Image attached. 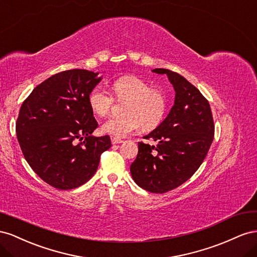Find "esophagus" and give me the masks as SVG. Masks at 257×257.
Listing matches in <instances>:
<instances>
[{"label":"esophagus","instance_id":"obj_1","mask_svg":"<svg viewBox=\"0 0 257 257\" xmlns=\"http://www.w3.org/2000/svg\"><path fill=\"white\" fill-rule=\"evenodd\" d=\"M111 141H112V144H119V143L122 142L121 139L115 138V137H112V138H111Z\"/></svg>","mask_w":257,"mask_h":257}]
</instances>
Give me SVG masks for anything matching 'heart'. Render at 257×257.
Instances as JSON below:
<instances>
[{
	"instance_id": "heart-1",
	"label": "heart",
	"mask_w": 257,
	"mask_h": 257,
	"mask_svg": "<svg viewBox=\"0 0 257 257\" xmlns=\"http://www.w3.org/2000/svg\"><path fill=\"white\" fill-rule=\"evenodd\" d=\"M112 94L116 100H126L122 106L123 116L112 117L102 124L104 134L115 138H126L141 127L151 130L163 120L167 101L165 94L136 76H123L111 85ZM111 94L101 87H96L88 96V104L91 111L105 116L113 105Z\"/></svg>"
}]
</instances>
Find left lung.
Segmentation results:
<instances>
[{
	"instance_id": "left-lung-1",
	"label": "left lung",
	"mask_w": 257,
	"mask_h": 257,
	"mask_svg": "<svg viewBox=\"0 0 257 257\" xmlns=\"http://www.w3.org/2000/svg\"><path fill=\"white\" fill-rule=\"evenodd\" d=\"M167 74L175 90L174 105L166 119L139 142L130 172L137 184L151 193L164 194L179 187L198 170L214 138V121L209 101L179 73L155 69Z\"/></svg>"
}]
</instances>
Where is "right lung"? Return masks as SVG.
Returning <instances> with one entry per match:
<instances>
[{"label":"right lung","instance_id":"obj_1","mask_svg":"<svg viewBox=\"0 0 257 257\" xmlns=\"http://www.w3.org/2000/svg\"><path fill=\"white\" fill-rule=\"evenodd\" d=\"M98 73L73 69L36 86L21 104L17 139L32 170L57 189L76 188L96 173L108 136L92 137L98 127L88 96L100 82Z\"/></svg>","mask_w":257,"mask_h":257}]
</instances>
